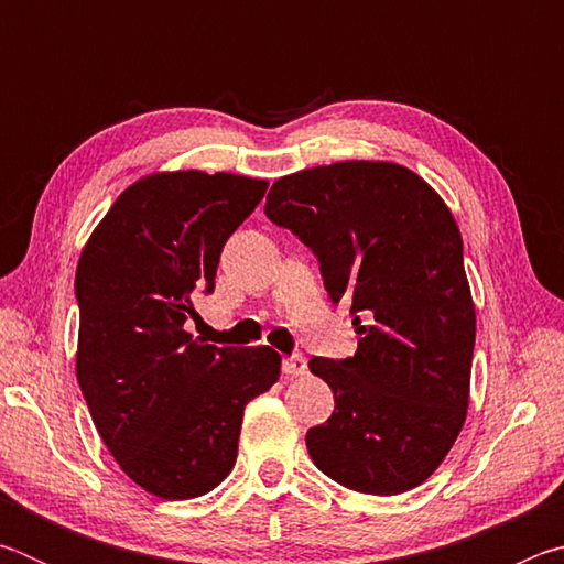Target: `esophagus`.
Masks as SVG:
<instances>
[{"instance_id": "1", "label": "esophagus", "mask_w": 564, "mask_h": 564, "mask_svg": "<svg viewBox=\"0 0 564 564\" xmlns=\"http://www.w3.org/2000/svg\"><path fill=\"white\" fill-rule=\"evenodd\" d=\"M308 370V362H305L303 356H291L283 360V373L285 376H303Z\"/></svg>"}]
</instances>
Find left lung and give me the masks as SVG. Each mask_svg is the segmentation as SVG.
Masks as SVG:
<instances>
[{"mask_svg": "<svg viewBox=\"0 0 564 564\" xmlns=\"http://www.w3.org/2000/svg\"><path fill=\"white\" fill-rule=\"evenodd\" d=\"M265 216L318 256L362 336L352 358L308 362L336 398L305 435L311 460L356 492L417 488L470 405L475 303L451 208L408 166L356 159L281 176Z\"/></svg>", "mask_w": 564, "mask_h": 564, "instance_id": "1", "label": "left lung"}]
</instances>
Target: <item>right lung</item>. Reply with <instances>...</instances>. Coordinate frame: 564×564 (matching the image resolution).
Segmentation results:
<instances>
[{
    "label": "right lung",
    "mask_w": 564,
    "mask_h": 564,
    "mask_svg": "<svg viewBox=\"0 0 564 564\" xmlns=\"http://www.w3.org/2000/svg\"><path fill=\"white\" fill-rule=\"evenodd\" d=\"M265 188L226 171L141 176L79 256L76 380L113 460L161 500L198 498L231 473L246 403L281 376L269 346L218 348L184 330Z\"/></svg>",
    "instance_id": "add662e5"
}]
</instances>
